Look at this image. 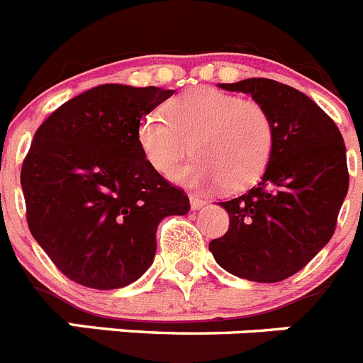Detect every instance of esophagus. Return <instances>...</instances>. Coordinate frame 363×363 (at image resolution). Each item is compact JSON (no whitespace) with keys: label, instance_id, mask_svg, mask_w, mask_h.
Here are the masks:
<instances>
[{"label":"esophagus","instance_id":"esophagus-1","mask_svg":"<svg viewBox=\"0 0 363 363\" xmlns=\"http://www.w3.org/2000/svg\"><path fill=\"white\" fill-rule=\"evenodd\" d=\"M189 201H191V209H192V211L201 209V207H203V205H205L203 198L196 196V194H191V196H189Z\"/></svg>","mask_w":363,"mask_h":363}]
</instances>
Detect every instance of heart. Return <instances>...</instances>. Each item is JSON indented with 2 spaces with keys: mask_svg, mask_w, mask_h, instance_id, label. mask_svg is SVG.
I'll return each mask as SVG.
<instances>
[{
  "mask_svg": "<svg viewBox=\"0 0 363 363\" xmlns=\"http://www.w3.org/2000/svg\"><path fill=\"white\" fill-rule=\"evenodd\" d=\"M167 118L150 112L138 125V143L147 162L171 174L191 154L189 165L171 176L192 189L242 191L264 174L274 147V123L267 108L213 86H196L176 96Z\"/></svg>",
  "mask_w": 363,
  "mask_h": 363,
  "instance_id": "1",
  "label": "heart"
}]
</instances>
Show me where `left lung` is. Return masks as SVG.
<instances>
[{
  "label": "left lung",
  "mask_w": 363,
  "mask_h": 363,
  "mask_svg": "<svg viewBox=\"0 0 363 363\" xmlns=\"http://www.w3.org/2000/svg\"><path fill=\"white\" fill-rule=\"evenodd\" d=\"M249 94L274 123V147L256 187L221 201L229 230L209 249L234 277L274 284L296 274L333 238L349 189L344 138L309 96L267 78L220 83Z\"/></svg>",
  "instance_id": "left-lung-1"
}]
</instances>
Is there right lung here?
<instances>
[{
  "mask_svg": "<svg viewBox=\"0 0 363 363\" xmlns=\"http://www.w3.org/2000/svg\"><path fill=\"white\" fill-rule=\"evenodd\" d=\"M172 94L105 83L69 99L34 134L21 167L28 229L76 284L108 291L136 281L152 264L160 221L191 209L138 143L142 118Z\"/></svg>",
  "mask_w": 363,
  "mask_h": 363,
  "instance_id": "obj_1",
  "label": "right lung"
}]
</instances>
